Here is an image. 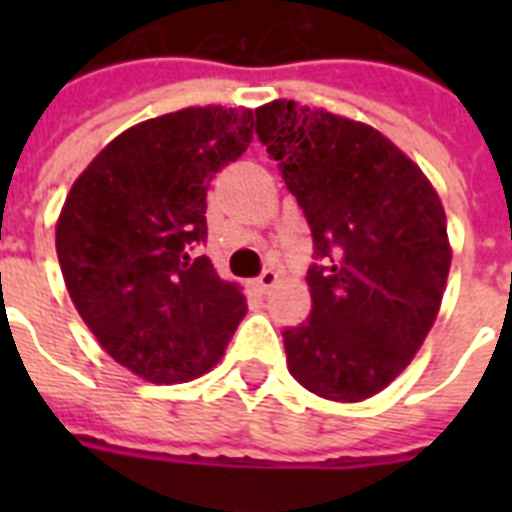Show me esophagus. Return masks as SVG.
<instances>
[{"instance_id":"34e87169","label":"esophagus","mask_w":512,"mask_h":512,"mask_svg":"<svg viewBox=\"0 0 512 512\" xmlns=\"http://www.w3.org/2000/svg\"><path fill=\"white\" fill-rule=\"evenodd\" d=\"M276 281H279V273L273 271V268H265V271L255 279V287L260 289V292H265V289H271Z\"/></svg>"}]
</instances>
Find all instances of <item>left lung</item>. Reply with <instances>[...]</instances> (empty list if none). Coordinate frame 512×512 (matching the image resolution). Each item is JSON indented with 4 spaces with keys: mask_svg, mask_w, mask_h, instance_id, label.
<instances>
[{
    "mask_svg": "<svg viewBox=\"0 0 512 512\" xmlns=\"http://www.w3.org/2000/svg\"><path fill=\"white\" fill-rule=\"evenodd\" d=\"M257 138L303 209L311 316L284 329L289 372L329 401H364L404 372L449 276L446 215L420 167L369 124L273 100Z\"/></svg>",
    "mask_w": 512,
    "mask_h": 512,
    "instance_id": "left-lung-1",
    "label": "left lung"
}]
</instances>
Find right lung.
Returning <instances> with one entry per match:
<instances>
[{
    "label": "right lung",
    "instance_id": "obj_1",
    "mask_svg": "<svg viewBox=\"0 0 512 512\" xmlns=\"http://www.w3.org/2000/svg\"><path fill=\"white\" fill-rule=\"evenodd\" d=\"M252 140L249 108H183L135 124L79 175L55 249L76 311L108 356L170 385L220 361L247 313L196 249L207 191Z\"/></svg>",
    "mask_w": 512,
    "mask_h": 512
}]
</instances>
